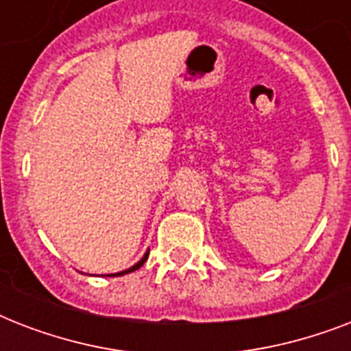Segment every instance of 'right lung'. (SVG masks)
<instances>
[{
    "label": "right lung",
    "instance_id": "obj_1",
    "mask_svg": "<svg viewBox=\"0 0 351 351\" xmlns=\"http://www.w3.org/2000/svg\"><path fill=\"white\" fill-rule=\"evenodd\" d=\"M147 256H149V251H147V253H145V255L142 256V261H140V262H136V264H134V266H132V267H129V269H125V271L114 273V275H107V277H120V275H125V273H131V271H134V269H138V267H142V266H143V262L147 261Z\"/></svg>",
    "mask_w": 351,
    "mask_h": 351
}]
</instances>
